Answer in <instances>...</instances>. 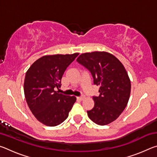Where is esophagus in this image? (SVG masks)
Instances as JSON below:
<instances>
[{
  "instance_id": "esophagus-1",
  "label": "esophagus",
  "mask_w": 157,
  "mask_h": 157,
  "mask_svg": "<svg viewBox=\"0 0 157 157\" xmlns=\"http://www.w3.org/2000/svg\"><path fill=\"white\" fill-rule=\"evenodd\" d=\"M84 98H85L84 95H82V96L77 97V98H78V100H82L83 99H84Z\"/></svg>"
}]
</instances>
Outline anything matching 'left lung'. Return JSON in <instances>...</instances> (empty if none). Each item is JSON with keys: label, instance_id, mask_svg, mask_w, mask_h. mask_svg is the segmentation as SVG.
<instances>
[{"label": "left lung", "instance_id": "8db88e82", "mask_svg": "<svg viewBox=\"0 0 157 157\" xmlns=\"http://www.w3.org/2000/svg\"><path fill=\"white\" fill-rule=\"evenodd\" d=\"M77 62L90 71L94 84L100 86L99 96H93L94 108L87 111L89 118L99 125L116 120L125 109L131 92V82L123 65L107 52L83 53Z\"/></svg>", "mask_w": 157, "mask_h": 157}]
</instances>
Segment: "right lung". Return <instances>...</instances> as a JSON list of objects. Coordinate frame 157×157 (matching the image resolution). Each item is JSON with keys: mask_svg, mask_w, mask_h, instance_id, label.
Returning a JSON list of instances; mask_svg holds the SVG:
<instances>
[{"mask_svg": "<svg viewBox=\"0 0 157 157\" xmlns=\"http://www.w3.org/2000/svg\"><path fill=\"white\" fill-rule=\"evenodd\" d=\"M78 55L44 56L34 62L25 74L26 102L35 118L45 125L54 127L62 123L75 102V96L59 94L55 89L61 87L66 69Z\"/></svg>", "mask_w": 157, "mask_h": 157, "instance_id": "right-lung-1", "label": "right lung"}]
</instances>
